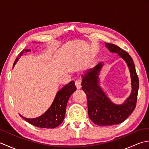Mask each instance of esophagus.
Returning <instances> with one entry per match:
<instances>
[{
    "label": "esophagus",
    "instance_id": "1",
    "mask_svg": "<svg viewBox=\"0 0 149 149\" xmlns=\"http://www.w3.org/2000/svg\"><path fill=\"white\" fill-rule=\"evenodd\" d=\"M75 86H76L77 89H80V88H81V81L79 79L75 80Z\"/></svg>",
    "mask_w": 149,
    "mask_h": 149
}]
</instances>
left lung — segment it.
Instances as JSON below:
<instances>
[{
    "label": "left lung",
    "instance_id": "8db88e82",
    "mask_svg": "<svg viewBox=\"0 0 149 149\" xmlns=\"http://www.w3.org/2000/svg\"><path fill=\"white\" fill-rule=\"evenodd\" d=\"M106 47L111 52L118 53L127 63L131 73L132 89L131 95L124 104L116 105L106 97L98 84V75L103 63H100L86 72V74L82 76L81 85L86 95L88 115L95 124L100 126L119 124L127 119L136 106L139 88L138 77L131 56L114 44L106 43Z\"/></svg>",
    "mask_w": 149,
    "mask_h": 149
}]
</instances>
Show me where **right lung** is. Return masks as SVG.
<instances>
[{"mask_svg":"<svg viewBox=\"0 0 149 149\" xmlns=\"http://www.w3.org/2000/svg\"><path fill=\"white\" fill-rule=\"evenodd\" d=\"M29 50H30L29 49L22 50V51L19 54V56L15 59L13 66H15L20 57L25 52H29ZM76 89L77 88L75 86L74 81L66 84L57 93L55 99L50 108L43 115L38 117V118H27L20 115L31 124L38 127L52 129L58 127L64 120L66 107L69 98Z\"/></svg>","mask_w":149,"mask_h":149,"instance_id":"right-lung-1","label":"right lung"}]
</instances>
